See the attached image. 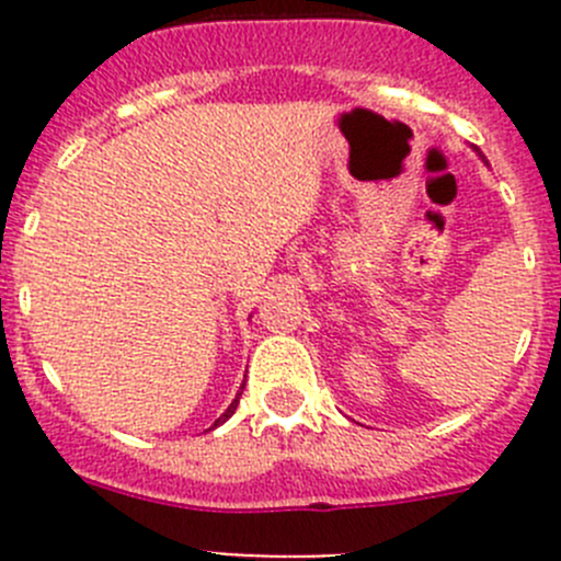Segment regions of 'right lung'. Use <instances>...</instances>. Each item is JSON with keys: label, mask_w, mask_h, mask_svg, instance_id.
Masks as SVG:
<instances>
[{"label": "right lung", "mask_w": 561, "mask_h": 561, "mask_svg": "<svg viewBox=\"0 0 561 561\" xmlns=\"http://www.w3.org/2000/svg\"><path fill=\"white\" fill-rule=\"evenodd\" d=\"M241 393H244V386H241ZM241 393L236 396V399H233V404H230L228 410H225V415H222V417H217V421H214V426H219V423H225V421H228L230 415H233V412H236V407H239V399H241Z\"/></svg>", "instance_id": "obj_1"}]
</instances>
